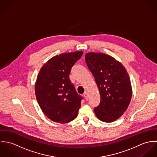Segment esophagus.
Segmentation results:
<instances>
[{"label": "esophagus", "instance_id": "obj_1", "mask_svg": "<svg viewBox=\"0 0 157 157\" xmlns=\"http://www.w3.org/2000/svg\"><path fill=\"white\" fill-rule=\"evenodd\" d=\"M83 95H84V97H85V99L86 100H88V99H89V97H88V93L86 92H85V93H84V94H83Z\"/></svg>", "mask_w": 157, "mask_h": 157}]
</instances>
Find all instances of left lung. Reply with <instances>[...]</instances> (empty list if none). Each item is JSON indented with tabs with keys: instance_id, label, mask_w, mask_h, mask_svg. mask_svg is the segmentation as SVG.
<instances>
[{
	"instance_id": "obj_1",
	"label": "left lung",
	"mask_w": 157,
	"mask_h": 157,
	"mask_svg": "<svg viewBox=\"0 0 157 157\" xmlns=\"http://www.w3.org/2000/svg\"><path fill=\"white\" fill-rule=\"evenodd\" d=\"M85 61L100 94V103L94 109L95 114L102 121H114L126 111L131 100L129 75L121 63L105 54L88 52Z\"/></svg>"
}]
</instances>
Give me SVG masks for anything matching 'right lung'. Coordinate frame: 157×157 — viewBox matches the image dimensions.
<instances>
[{
    "instance_id": "obj_1",
    "label": "right lung",
    "mask_w": 157,
    "mask_h": 157,
    "mask_svg": "<svg viewBox=\"0 0 157 157\" xmlns=\"http://www.w3.org/2000/svg\"><path fill=\"white\" fill-rule=\"evenodd\" d=\"M83 53L77 51L56 56L40 70L35 85L36 98L45 115L54 122L68 123L78 115L83 98L77 94L69 75Z\"/></svg>"
}]
</instances>
